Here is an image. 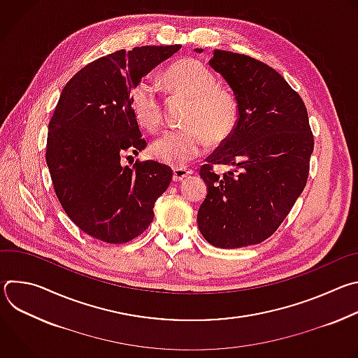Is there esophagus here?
<instances>
[{
	"label": "esophagus",
	"instance_id": "esophagus-1",
	"mask_svg": "<svg viewBox=\"0 0 358 358\" xmlns=\"http://www.w3.org/2000/svg\"><path fill=\"white\" fill-rule=\"evenodd\" d=\"M189 174H192V170H187V169H182V167H177L174 169V176H173V180L174 181H182L185 177H188Z\"/></svg>",
	"mask_w": 358,
	"mask_h": 358
}]
</instances>
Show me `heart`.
<instances>
[{
    "label": "heart",
    "mask_w": 358,
    "mask_h": 358,
    "mask_svg": "<svg viewBox=\"0 0 358 358\" xmlns=\"http://www.w3.org/2000/svg\"><path fill=\"white\" fill-rule=\"evenodd\" d=\"M166 85L191 97L184 129L164 131L151 145L157 160L181 167L198 159L206 150V136L213 143L225 140L238 119V101L231 90L218 86L208 66L195 59L173 64L164 73ZM130 106L137 122L147 130H157L163 120L159 86L150 78L140 79L130 92Z\"/></svg>",
    "instance_id": "b5f03b06"
}]
</instances>
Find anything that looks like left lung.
<instances>
[{
  "instance_id": "1",
  "label": "left lung",
  "mask_w": 358,
  "mask_h": 358,
  "mask_svg": "<svg viewBox=\"0 0 358 358\" xmlns=\"http://www.w3.org/2000/svg\"><path fill=\"white\" fill-rule=\"evenodd\" d=\"M210 66L231 86L238 119L199 169L208 194L198 228L217 248L257 245L275 234L308 182L315 148L308 110L299 93L258 59L215 49ZM218 164L230 171L220 176Z\"/></svg>"
}]
</instances>
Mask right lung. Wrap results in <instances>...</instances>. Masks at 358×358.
Here are the masks:
<instances>
[{
    "label": "right lung",
    "mask_w": 358,
    "mask_h": 358,
    "mask_svg": "<svg viewBox=\"0 0 358 358\" xmlns=\"http://www.w3.org/2000/svg\"><path fill=\"white\" fill-rule=\"evenodd\" d=\"M181 45L116 50L80 69L64 87L46 140V164L66 215L87 235L126 243L155 218L171 167L147 160L122 166L147 147L130 106L133 86ZM130 157V156H129Z\"/></svg>",
    "instance_id": "1"
}]
</instances>
